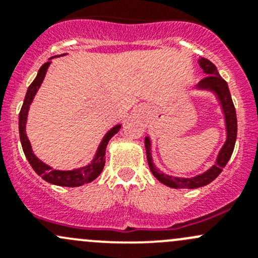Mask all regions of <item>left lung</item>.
<instances>
[{
  "label": "left lung",
  "mask_w": 258,
  "mask_h": 258,
  "mask_svg": "<svg viewBox=\"0 0 258 258\" xmlns=\"http://www.w3.org/2000/svg\"><path fill=\"white\" fill-rule=\"evenodd\" d=\"M199 64L205 74H207L199 83V87L209 88V90L215 91L220 97L221 103H222L223 112L226 117V127H227V140H226L225 145H223L222 150H221L220 155L217 157V162L213 165L207 172L202 173V175L197 176L194 178H178L172 177V176L163 175L162 172L157 170L153 166L152 158H151V144L150 140L145 139V147H146V155H147L148 166H150L151 171H152L153 176L162 182L163 184L168 187H173V188H199V187L206 186L211 183L217 176L222 172L223 167L227 165L228 160L231 158L235 148L236 137H237V118H236V110L233 106L232 98H231L230 90H228L227 82L220 76L217 72L215 64L210 61V59L201 57L199 59Z\"/></svg>",
  "instance_id": "obj_1"
}]
</instances>
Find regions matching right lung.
<instances>
[{
  "mask_svg": "<svg viewBox=\"0 0 258 258\" xmlns=\"http://www.w3.org/2000/svg\"><path fill=\"white\" fill-rule=\"evenodd\" d=\"M49 62H46L41 66L40 71H38L37 76L33 80V82L31 83L30 87H28L27 93H26L25 101H23V105L21 107L20 111V118H18V127H20V140L21 145H22V150L25 152L26 158L28 160L30 165L32 166V168L35 170V172L38 176H41L45 181L49 182V183L57 184V186H64V187H77L82 186V184L88 183V182L93 181L103 170V166H105V153H106V147H107L108 141L119 131V124L118 126H114L111 131L107 132V135L105 136L103 141L101 142L100 147H98L97 155H96L95 160L92 161V163L86 167L79 168V170L74 171H57L51 168L49 166L45 165L42 161L38 160L35 155H33L32 150H31L30 141H28L27 136H26V119H27V112L28 107H30L31 102H32L33 97H35L36 92L40 88L41 83H42L43 79H45L46 71L48 69Z\"/></svg>",
  "mask_w": 258,
  "mask_h": 258,
  "instance_id": "1",
  "label": "right lung"
}]
</instances>
